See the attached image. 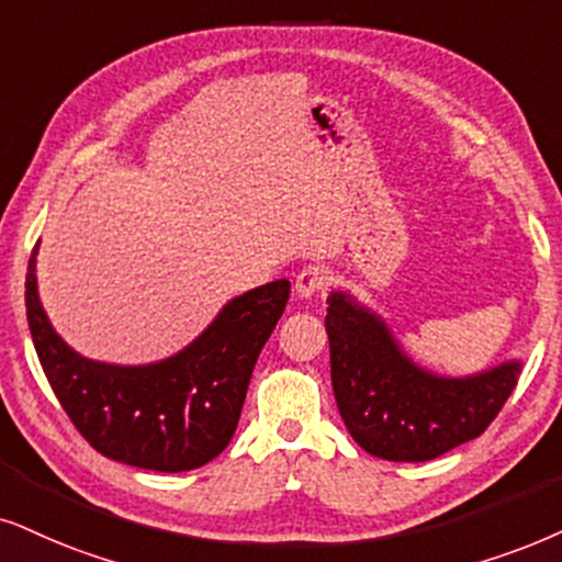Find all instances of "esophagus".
I'll use <instances>...</instances> for the list:
<instances>
[{
  "label": "esophagus",
  "instance_id": "esophagus-1",
  "mask_svg": "<svg viewBox=\"0 0 562 562\" xmlns=\"http://www.w3.org/2000/svg\"><path fill=\"white\" fill-rule=\"evenodd\" d=\"M326 285V272L322 267H303L301 274L295 277V295L297 297H314L324 290Z\"/></svg>",
  "mask_w": 562,
  "mask_h": 562
}]
</instances>
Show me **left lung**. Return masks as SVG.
Returning a JSON list of instances; mask_svg holds the SVG:
<instances>
[{
	"label": "left lung",
	"instance_id": "1",
	"mask_svg": "<svg viewBox=\"0 0 562 562\" xmlns=\"http://www.w3.org/2000/svg\"><path fill=\"white\" fill-rule=\"evenodd\" d=\"M331 386L360 449L386 461H430L485 432L516 389L521 360L449 379L420 368L386 322L350 293L326 297Z\"/></svg>",
	"mask_w": 562,
	"mask_h": 562
}]
</instances>
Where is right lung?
<instances>
[{"label":"right lung","mask_w":562,"mask_h":562,"mask_svg":"<svg viewBox=\"0 0 562 562\" xmlns=\"http://www.w3.org/2000/svg\"><path fill=\"white\" fill-rule=\"evenodd\" d=\"M25 277L27 326L56 400L95 451L153 472H189L225 451L236 432L254 366L290 297L274 280L223 305L194 342L166 360L116 366L75 352L48 322Z\"/></svg>","instance_id":"right-lung-1"}]
</instances>
